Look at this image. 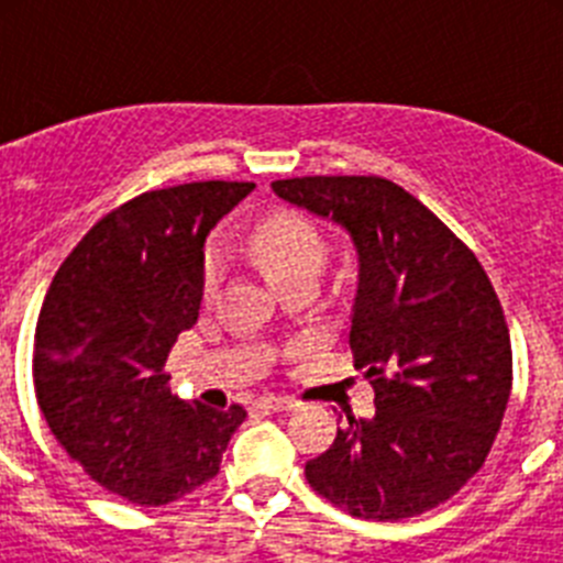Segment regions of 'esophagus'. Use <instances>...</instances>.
Segmentation results:
<instances>
[{"label": "esophagus", "instance_id": "obj_1", "mask_svg": "<svg viewBox=\"0 0 563 563\" xmlns=\"http://www.w3.org/2000/svg\"><path fill=\"white\" fill-rule=\"evenodd\" d=\"M258 406L267 411H296L298 409V400H290V397H262Z\"/></svg>", "mask_w": 563, "mask_h": 563}]
</instances>
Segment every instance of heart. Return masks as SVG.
I'll list each match as a JSON object with an SVG mask.
<instances>
[{"label": "heart", "instance_id": "obj_1", "mask_svg": "<svg viewBox=\"0 0 563 563\" xmlns=\"http://www.w3.org/2000/svg\"><path fill=\"white\" fill-rule=\"evenodd\" d=\"M253 253L265 267L267 278L273 285H282L287 278L305 276V273H321L327 258V245L321 233L301 217L292 213H278L271 217L253 233ZM222 273L220 253L208 251L202 258L200 271V290L202 296H211Z\"/></svg>", "mask_w": 563, "mask_h": 563}]
</instances>
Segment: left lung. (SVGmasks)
I'll return each instance as SVG.
<instances>
[{"label":"left lung","instance_id":"left-lung-1","mask_svg":"<svg viewBox=\"0 0 563 563\" xmlns=\"http://www.w3.org/2000/svg\"><path fill=\"white\" fill-rule=\"evenodd\" d=\"M273 191L350 233V346L375 389V417L346 415L330 449L307 462V482L357 519L426 514L479 471L505 417L514 352L494 285L391 180L292 177Z\"/></svg>","mask_w":563,"mask_h":563}]
</instances>
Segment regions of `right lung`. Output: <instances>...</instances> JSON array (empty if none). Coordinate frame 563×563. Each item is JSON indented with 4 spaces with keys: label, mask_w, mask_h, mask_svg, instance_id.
Here are the masks:
<instances>
[{
    "label": "right lung",
    "mask_w": 563,
    "mask_h": 563,
    "mask_svg": "<svg viewBox=\"0 0 563 563\" xmlns=\"http://www.w3.org/2000/svg\"><path fill=\"white\" fill-rule=\"evenodd\" d=\"M253 188L186 183L123 202L89 228L44 296L38 409L69 460L134 505H168L213 479L247 417L180 400L163 366L200 316L206 236Z\"/></svg>",
    "instance_id": "1"
}]
</instances>
